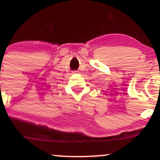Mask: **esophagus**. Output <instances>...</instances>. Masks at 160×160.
<instances>
[{"label": "esophagus", "mask_w": 160, "mask_h": 160, "mask_svg": "<svg viewBox=\"0 0 160 160\" xmlns=\"http://www.w3.org/2000/svg\"><path fill=\"white\" fill-rule=\"evenodd\" d=\"M73 74H78L79 71H73Z\"/></svg>", "instance_id": "1"}]
</instances>
